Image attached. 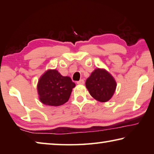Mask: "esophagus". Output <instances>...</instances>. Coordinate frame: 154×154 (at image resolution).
I'll return each mask as SVG.
<instances>
[{"label": "esophagus", "mask_w": 154, "mask_h": 154, "mask_svg": "<svg viewBox=\"0 0 154 154\" xmlns=\"http://www.w3.org/2000/svg\"><path fill=\"white\" fill-rule=\"evenodd\" d=\"M77 83V84H79V85H83V84H84V80L80 79L79 81H78Z\"/></svg>", "instance_id": "esophagus-1"}]
</instances>
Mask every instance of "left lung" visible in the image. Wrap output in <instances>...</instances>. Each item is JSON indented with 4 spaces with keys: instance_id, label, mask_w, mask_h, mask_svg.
Segmentation results:
<instances>
[{
    "instance_id": "obj_1",
    "label": "left lung",
    "mask_w": 154,
    "mask_h": 154,
    "mask_svg": "<svg viewBox=\"0 0 154 154\" xmlns=\"http://www.w3.org/2000/svg\"><path fill=\"white\" fill-rule=\"evenodd\" d=\"M90 95L100 102H106L113 95L116 82L113 77L104 69H97L85 82Z\"/></svg>"
}]
</instances>
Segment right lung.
<instances>
[{
	"mask_svg": "<svg viewBox=\"0 0 154 154\" xmlns=\"http://www.w3.org/2000/svg\"><path fill=\"white\" fill-rule=\"evenodd\" d=\"M75 84L69 77H64L56 70H49L39 79L38 94L41 103L60 106L66 103Z\"/></svg>",
	"mask_w": 154,
	"mask_h": 154,
	"instance_id": "obj_1",
	"label": "right lung"
}]
</instances>
